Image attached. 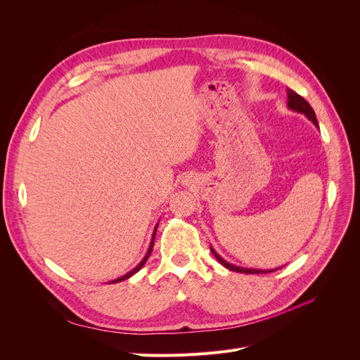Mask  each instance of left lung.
Returning <instances> with one entry per match:
<instances>
[{"label":"left lung","mask_w":360,"mask_h":360,"mask_svg":"<svg viewBox=\"0 0 360 360\" xmlns=\"http://www.w3.org/2000/svg\"><path fill=\"white\" fill-rule=\"evenodd\" d=\"M288 108L290 110H292V111H296V112H300V114H303V115H307L311 122L319 127V122H317V117H315V112H314V110L311 108V105L303 99L302 96H299L296 91H292V90H288ZM210 250L213 252V255H214V258L219 261V263L224 266V267H226L228 270H233V271H238V274H269V271H275V270H278V269H270V270H261V269H246V267H240V266H234V264H230L228 263V261H225L219 254L216 252V250L213 249V248H210ZM281 269V267H279Z\"/></svg>","instance_id":"obj_1"}]
</instances>
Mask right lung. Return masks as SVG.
<instances>
[{
  "label": "right lung",
  "instance_id": "obj_1",
  "mask_svg": "<svg viewBox=\"0 0 360 360\" xmlns=\"http://www.w3.org/2000/svg\"><path fill=\"white\" fill-rule=\"evenodd\" d=\"M156 230H158V225H156V228H155V233H153V238H151V243H150V248H148V250H147V254H146V257L143 258V261H141V263L135 267V269H132L129 271V274H126L124 276H122V278H117V279H114V281H111V282H108V284H115V282H122V281H124V279H127V278H130L132 275H135L136 271L139 270V269H143V266L146 264V261L148 259V257H150V254H151V249H153V245H155V237H156Z\"/></svg>",
  "mask_w": 360,
  "mask_h": 360
}]
</instances>
